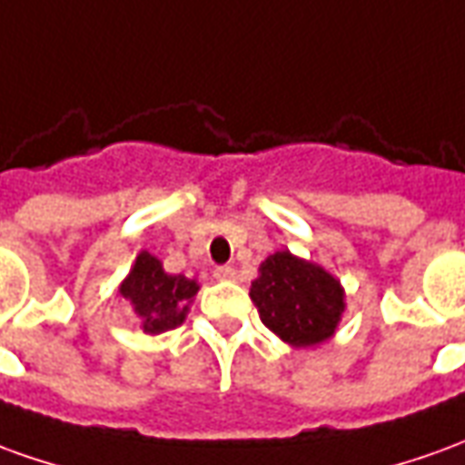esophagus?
I'll return each instance as SVG.
<instances>
[{
    "label": "esophagus",
    "mask_w": 465,
    "mask_h": 465,
    "mask_svg": "<svg viewBox=\"0 0 465 465\" xmlns=\"http://www.w3.org/2000/svg\"><path fill=\"white\" fill-rule=\"evenodd\" d=\"M213 277L219 279V282H232V279H236V269L233 266H216Z\"/></svg>",
    "instance_id": "34e87169"
}]
</instances>
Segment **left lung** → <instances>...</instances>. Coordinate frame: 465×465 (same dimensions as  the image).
<instances>
[{"instance_id":"left-lung-1","label":"left lung","mask_w":465,"mask_h":465,"mask_svg":"<svg viewBox=\"0 0 465 465\" xmlns=\"http://www.w3.org/2000/svg\"><path fill=\"white\" fill-rule=\"evenodd\" d=\"M249 297L262 322L292 347L327 342L345 314V287L324 266L294 256L289 249L259 264Z\"/></svg>"}]
</instances>
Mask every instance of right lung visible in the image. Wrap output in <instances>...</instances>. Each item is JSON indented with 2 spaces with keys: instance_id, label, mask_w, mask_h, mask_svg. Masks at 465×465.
Masks as SVG:
<instances>
[{
  "instance_id": "right-lung-1",
  "label": "right lung",
  "mask_w": 465,
  "mask_h": 465,
  "mask_svg": "<svg viewBox=\"0 0 465 465\" xmlns=\"http://www.w3.org/2000/svg\"><path fill=\"white\" fill-rule=\"evenodd\" d=\"M199 289L196 279L168 274L158 256L141 252L128 277L120 282L118 294L138 317V330L145 334H161L183 324Z\"/></svg>"
}]
</instances>
